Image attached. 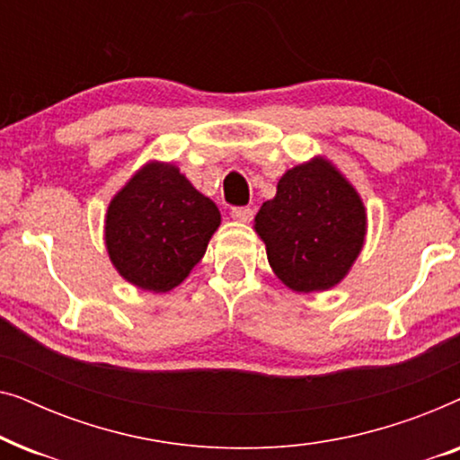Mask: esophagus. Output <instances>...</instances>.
Returning a JSON list of instances; mask_svg holds the SVG:
<instances>
[{
    "label": "esophagus",
    "instance_id": "esophagus-1",
    "mask_svg": "<svg viewBox=\"0 0 460 460\" xmlns=\"http://www.w3.org/2000/svg\"><path fill=\"white\" fill-rule=\"evenodd\" d=\"M232 219H236V222L241 224H249L251 219H253V209L251 207H234V209L230 211Z\"/></svg>",
    "mask_w": 460,
    "mask_h": 460
}]
</instances>
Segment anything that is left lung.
I'll return each mask as SVG.
<instances>
[{
  "label": "left lung",
  "mask_w": 460,
  "mask_h": 460,
  "mask_svg": "<svg viewBox=\"0 0 460 460\" xmlns=\"http://www.w3.org/2000/svg\"><path fill=\"white\" fill-rule=\"evenodd\" d=\"M253 230L274 274L295 293L329 291L349 274L367 241V207L326 156L287 169Z\"/></svg>",
  "instance_id": "left-lung-1"
}]
</instances>
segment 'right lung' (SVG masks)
Masks as SVG:
<instances>
[{
	"mask_svg": "<svg viewBox=\"0 0 460 460\" xmlns=\"http://www.w3.org/2000/svg\"><path fill=\"white\" fill-rule=\"evenodd\" d=\"M219 224L217 205L178 165L148 161L111 199L104 244L111 263L129 285L167 293L203 260Z\"/></svg>",
	"mask_w": 460,
	"mask_h": 460,
	"instance_id": "add662e5",
	"label": "right lung"
}]
</instances>
